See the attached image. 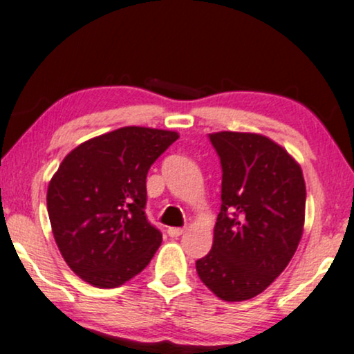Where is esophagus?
<instances>
[{"instance_id":"esophagus-1","label":"esophagus","mask_w":354,"mask_h":354,"mask_svg":"<svg viewBox=\"0 0 354 354\" xmlns=\"http://www.w3.org/2000/svg\"><path fill=\"white\" fill-rule=\"evenodd\" d=\"M184 228H177V227H170L167 230L169 236H172V239H177V236H180L182 234H184Z\"/></svg>"}]
</instances>
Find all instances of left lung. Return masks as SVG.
Instances as JSON below:
<instances>
[{"instance_id": "8db88e82", "label": "left lung", "mask_w": 354, "mask_h": 354, "mask_svg": "<svg viewBox=\"0 0 354 354\" xmlns=\"http://www.w3.org/2000/svg\"><path fill=\"white\" fill-rule=\"evenodd\" d=\"M222 164V207L212 250L195 267L225 301L250 300L275 281L297 252L305 225L300 164L252 132L209 134Z\"/></svg>"}]
</instances>
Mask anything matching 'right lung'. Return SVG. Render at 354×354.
<instances>
[{"instance_id": "right-lung-1", "label": "right lung", "mask_w": 354, "mask_h": 354, "mask_svg": "<svg viewBox=\"0 0 354 354\" xmlns=\"http://www.w3.org/2000/svg\"><path fill=\"white\" fill-rule=\"evenodd\" d=\"M178 134L120 127L73 149L48 185L53 235L69 268L89 285L115 288L139 275L162 243L145 217V178Z\"/></svg>"}]
</instances>
